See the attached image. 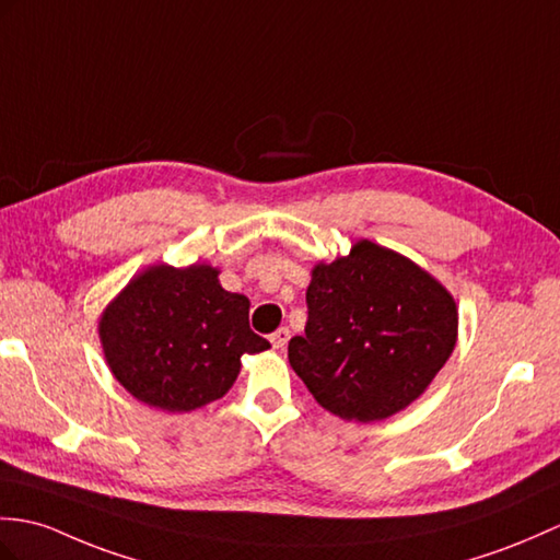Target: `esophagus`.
Returning a JSON list of instances; mask_svg holds the SVG:
<instances>
[{"instance_id":"1","label":"esophagus","mask_w":560,"mask_h":560,"mask_svg":"<svg viewBox=\"0 0 560 560\" xmlns=\"http://www.w3.org/2000/svg\"><path fill=\"white\" fill-rule=\"evenodd\" d=\"M289 339H291V331L285 329V327H279L275 334L269 336V341H271V346H275L277 350H281V348H285V343H289Z\"/></svg>"}]
</instances>
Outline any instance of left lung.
<instances>
[{
    "mask_svg": "<svg viewBox=\"0 0 560 560\" xmlns=\"http://www.w3.org/2000/svg\"><path fill=\"white\" fill-rule=\"evenodd\" d=\"M305 301V336L289 341V362L319 406L343 420L374 422L410 406L456 346L451 293L370 241L312 269Z\"/></svg>",
    "mask_w": 560,
    "mask_h": 560,
    "instance_id": "obj_1",
    "label": "left lung"
}]
</instances>
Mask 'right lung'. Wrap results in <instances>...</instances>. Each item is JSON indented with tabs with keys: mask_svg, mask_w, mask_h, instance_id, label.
Segmentation results:
<instances>
[{
	"mask_svg": "<svg viewBox=\"0 0 560 560\" xmlns=\"http://www.w3.org/2000/svg\"><path fill=\"white\" fill-rule=\"evenodd\" d=\"M207 265L150 267L104 310L100 339L128 394L166 412H188L224 396L243 353L267 350L250 329V301L221 289Z\"/></svg>",
	"mask_w": 560,
	"mask_h": 560,
	"instance_id": "add662e5",
	"label": "right lung"
}]
</instances>
